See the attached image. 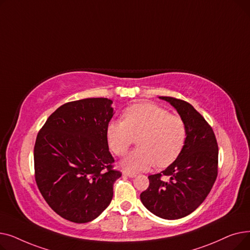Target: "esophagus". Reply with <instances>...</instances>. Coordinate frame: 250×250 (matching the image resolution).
<instances>
[{"label": "esophagus", "mask_w": 250, "mask_h": 250, "mask_svg": "<svg viewBox=\"0 0 250 250\" xmlns=\"http://www.w3.org/2000/svg\"><path fill=\"white\" fill-rule=\"evenodd\" d=\"M123 175H124V176H127V177H130V178H134V177L137 176L136 173H132V172H129V171H126V170H124V171H123Z\"/></svg>", "instance_id": "esophagus-1"}]
</instances>
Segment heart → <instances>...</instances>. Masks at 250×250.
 Instances as JSON below:
<instances>
[{"label":"heart","instance_id":"heart-1","mask_svg":"<svg viewBox=\"0 0 250 250\" xmlns=\"http://www.w3.org/2000/svg\"><path fill=\"white\" fill-rule=\"evenodd\" d=\"M187 126L182 118L153 103H140L124 112V122H111L106 128L110 150L125 155L138 139L140 148L130 152L123 166L132 172L146 171L155 163L159 167L171 164L187 142Z\"/></svg>","mask_w":250,"mask_h":250}]
</instances>
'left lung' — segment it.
I'll list each match as a JSON object with an SVG mask.
<instances>
[{
    "mask_svg": "<svg viewBox=\"0 0 250 250\" xmlns=\"http://www.w3.org/2000/svg\"><path fill=\"white\" fill-rule=\"evenodd\" d=\"M177 110L187 126V142L176 160L160 173L149 175V188L140 195L151 213L176 220L192 213L206 200L218 175V144L211 127L191 104L160 96ZM162 176L169 180L164 182Z\"/></svg>",
    "mask_w": 250,
    "mask_h": 250,
    "instance_id": "8db88e82",
    "label": "left lung"
}]
</instances>
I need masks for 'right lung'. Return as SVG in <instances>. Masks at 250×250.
I'll return each mask as SVG.
<instances>
[{
  "label": "right lung",
  "instance_id": "obj_1",
  "mask_svg": "<svg viewBox=\"0 0 250 250\" xmlns=\"http://www.w3.org/2000/svg\"><path fill=\"white\" fill-rule=\"evenodd\" d=\"M112 100L86 98L64 103L39 130L34 146L35 181L48 206L74 223L96 219L113 196V169L106 128Z\"/></svg>",
  "mask_w": 250,
  "mask_h": 250
}]
</instances>
